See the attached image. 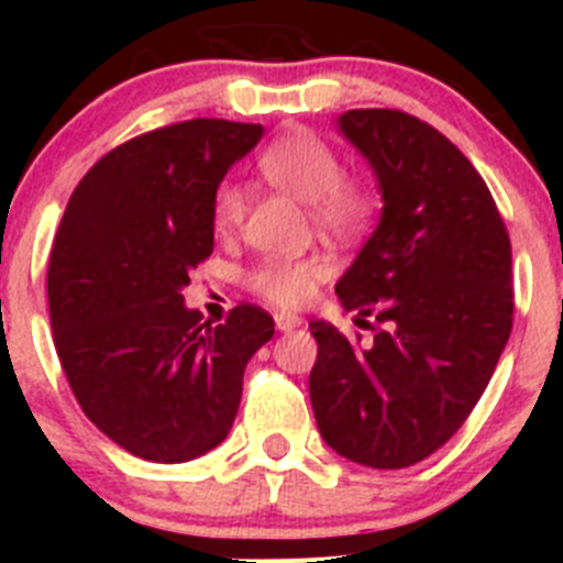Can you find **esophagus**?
Wrapping results in <instances>:
<instances>
[{"label": "esophagus", "mask_w": 563, "mask_h": 563, "mask_svg": "<svg viewBox=\"0 0 563 563\" xmlns=\"http://www.w3.org/2000/svg\"><path fill=\"white\" fill-rule=\"evenodd\" d=\"M301 324H305V321H301L296 312H276V327L282 332H292V330H298Z\"/></svg>", "instance_id": "esophagus-1"}]
</instances>
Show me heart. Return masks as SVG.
Segmentation results:
<instances>
[{"instance_id": "heart-1", "label": "heart", "mask_w": 563, "mask_h": 563, "mask_svg": "<svg viewBox=\"0 0 563 563\" xmlns=\"http://www.w3.org/2000/svg\"><path fill=\"white\" fill-rule=\"evenodd\" d=\"M258 172L273 186L290 191L310 206L312 225L327 236L355 239L375 222L377 191L369 183L343 177V163L335 148L312 132H290L258 154ZM245 194L236 183H222L213 191V231L228 236L242 225ZM330 265L321 256L265 258L245 273V287L276 307H298L327 278Z\"/></svg>"}]
</instances>
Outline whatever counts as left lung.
Masks as SVG:
<instances>
[{"label":"left lung","mask_w":563,"mask_h":563,"mask_svg":"<svg viewBox=\"0 0 563 563\" xmlns=\"http://www.w3.org/2000/svg\"><path fill=\"white\" fill-rule=\"evenodd\" d=\"M338 132L375 172L383 211L335 292L380 327L357 343L312 321L310 400L332 451L395 471L445 445L494 375L514 327L510 236L479 172L420 118L350 109Z\"/></svg>","instance_id":"left-lung-1"}]
</instances>
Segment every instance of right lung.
Returning a JSON list of instances; mask_svg holds the SVG:
<instances>
[{
    "instance_id": "right-lung-1",
    "label": "right lung",
    "mask_w": 563,
    "mask_h": 563,
    "mask_svg": "<svg viewBox=\"0 0 563 563\" xmlns=\"http://www.w3.org/2000/svg\"><path fill=\"white\" fill-rule=\"evenodd\" d=\"M265 129L217 118L132 137L84 174L47 267L49 324L84 415L129 454L188 462L228 437L262 307L225 324L188 310V273L213 251L211 200Z\"/></svg>"
}]
</instances>
